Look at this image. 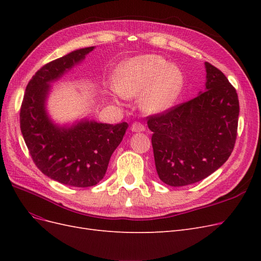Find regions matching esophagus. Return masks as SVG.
Masks as SVG:
<instances>
[{
    "mask_svg": "<svg viewBox=\"0 0 261 261\" xmlns=\"http://www.w3.org/2000/svg\"><path fill=\"white\" fill-rule=\"evenodd\" d=\"M130 129L134 133H140V132L145 130V126H144V124H141L139 122H135V123H133Z\"/></svg>",
    "mask_w": 261,
    "mask_h": 261,
    "instance_id": "34e87169",
    "label": "esophagus"
}]
</instances>
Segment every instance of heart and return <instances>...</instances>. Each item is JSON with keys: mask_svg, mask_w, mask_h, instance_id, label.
<instances>
[{"mask_svg": "<svg viewBox=\"0 0 261 261\" xmlns=\"http://www.w3.org/2000/svg\"><path fill=\"white\" fill-rule=\"evenodd\" d=\"M181 69L160 55L144 54L125 60L114 70V89L124 98L140 94V109L147 114H161L178 100L184 88Z\"/></svg>", "mask_w": 261, "mask_h": 261, "instance_id": "b5f03b06", "label": "heart"}]
</instances>
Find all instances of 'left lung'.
Returning <instances> with one entry per match:
<instances>
[{"label":"left lung","mask_w":261,"mask_h":261,"mask_svg":"<svg viewBox=\"0 0 261 261\" xmlns=\"http://www.w3.org/2000/svg\"><path fill=\"white\" fill-rule=\"evenodd\" d=\"M204 67V91L148 117L156 173L170 186L208 177L233 151L240 114L238 93L220 69L208 62Z\"/></svg>","instance_id":"left-lung-1"}]
</instances>
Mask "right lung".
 Returning <instances> with one entry per match:
<instances>
[{"label":"right lung","mask_w":261,"mask_h":261,"mask_svg":"<svg viewBox=\"0 0 261 261\" xmlns=\"http://www.w3.org/2000/svg\"><path fill=\"white\" fill-rule=\"evenodd\" d=\"M94 46L78 49L42 66L26 87L20 130L35 164L44 175L73 187H89L103 178L127 123L106 124L82 118L55 123L46 111L52 83L82 63Z\"/></svg>","instance_id":"right-lung-1"}]
</instances>
